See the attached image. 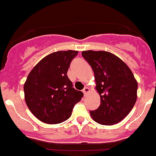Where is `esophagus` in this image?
<instances>
[{"mask_svg": "<svg viewBox=\"0 0 156 156\" xmlns=\"http://www.w3.org/2000/svg\"><path fill=\"white\" fill-rule=\"evenodd\" d=\"M89 88L87 87H85L84 88H83V94H84V96H86L87 94V93L89 92Z\"/></svg>", "mask_w": 156, "mask_h": 156, "instance_id": "34e87169", "label": "esophagus"}]
</instances>
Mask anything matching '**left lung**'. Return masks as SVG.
I'll list each match as a JSON object with an SVG mask.
<instances>
[{
    "label": "left lung",
    "mask_w": 156,
    "mask_h": 156,
    "mask_svg": "<svg viewBox=\"0 0 156 156\" xmlns=\"http://www.w3.org/2000/svg\"><path fill=\"white\" fill-rule=\"evenodd\" d=\"M83 57L94 73L96 90L101 104L90 111L98 123L111 126L120 122L131 111L137 101V82L133 73L119 57L104 51H83Z\"/></svg>",
    "instance_id": "8db88e82"
}]
</instances>
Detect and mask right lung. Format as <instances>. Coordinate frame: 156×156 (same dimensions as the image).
Listing matches in <instances>:
<instances>
[{"mask_svg":"<svg viewBox=\"0 0 156 156\" xmlns=\"http://www.w3.org/2000/svg\"><path fill=\"white\" fill-rule=\"evenodd\" d=\"M77 51H59L41 59L24 83L25 101L29 109L41 122L60 123L71 116L74 105L83 94L73 87L67 76Z\"/></svg>","mask_w":156,"mask_h":156,"instance_id":"1","label":"right lung"}]
</instances>
